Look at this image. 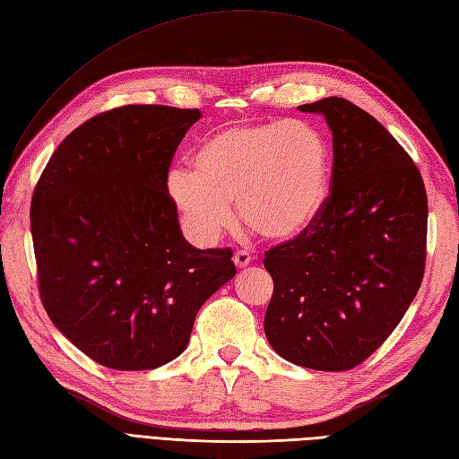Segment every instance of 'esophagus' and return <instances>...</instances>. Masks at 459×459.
<instances>
[{"label":"esophagus","instance_id":"1","mask_svg":"<svg viewBox=\"0 0 459 459\" xmlns=\"http://www.w3.org/2000/svg\"><path fill=\"white\" fill-rule=\"evenodd\" d=\"M233 263H236L239 268L247 266L251 263V253L245 251V249H238L236 255H233Z\"/></svg>","mask_w":459,"mask_h":459}]
</instances>
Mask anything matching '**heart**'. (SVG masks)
I'll return each instance as SVG.
<instances>
[{"label":"heart","instance_id":"obj_1","mask_svg":"<svg viewBox=\"0 0 459 459\" xmlns=\"http://www.w3.org/2000/svg\"><path fill=\"white\" fill-rule=\"evenodd\" d=\"M329 148L301 120H261L228 126L200 145L195 171L175 169L167 191L198 243H212L241 220L264 238H292L327 198Z\"/></svg>","mask_w":459,"mask_h":459}]
</instances>
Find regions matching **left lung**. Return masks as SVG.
Masks as SVG:
<instances>
[{"label":"left lung","mask_w":459,"mask_h":459,"mask_svg":"<svg viewBox=\"0 0 459 459\" xmlns=\"http://www.w3.org/2000/svg\"><path fill=\"white\" fill-rule=\"evenodd\" d=\"M333 132L329 196L296 238L264 253V333L288 362L344 372L374 354L415 299L427 261V191L379 122L341 97L298 107Z\"/></svg>","instance_id":"obj_1"}]
</instances>
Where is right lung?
Segmentation results:
<instances>
[{"label":"right lung","instance_id":"obj_1","mask_svg":"<svg viewBox=\"0 0 459 459\" xmlns=\"http://www.w3.org/2000/svg\"><path fill=\"white\" fill-rule=\"evenodd\" d=\"M198 108L125 105L85 120L32 193L39 294L56 327L113 370L181 354L204 301L236 276L231 249L178 230L167 175Z\"/></svg>","mask_w":459,"mask_h":459}]
</instances>
